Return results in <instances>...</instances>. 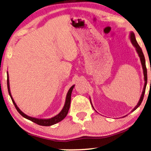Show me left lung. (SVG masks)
<instances>
[{"label": "left lung", "instance_id": "obj_1", "mask_svg": "<svg viewBox=\"0 0 151 151\" xmlns=\"http://www.w3.org/2000/svg\"><path fill=\"white\" fill-rule=\"evenodd\" d=\"M129 39H130V41H131L132 44L133 45V46L135 47V49H136V52L138 53V56L139 58H140V62H141V64H142V69H143V74H144V80H145V85H144V87H143V90H142V94H141V96L140 98V100H139L138 104L136 106L134 107V109L132 110V112L134 111L135 110H136L140 106V105L141 104L143 100V98H144V96H145V89H146V87H147V67H146V62H145V55H144L143 52H142V49L140 48V47L139 46V45L138 42L136 41V37H135V35L134 33L132 32H130L129 33ZM90 99V102L91 103V98H89ZM92 107H93V109H94V108L93 106V105L91 104Z\"/></svg>", "mask_w": 151, "mask_h": 151}]
</instances>
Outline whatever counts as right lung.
Returning a JSON list of instances; mask_svg holds the SVG:
<instances>
[{"mask_svg":"<svg viewBox=\"0 0 151 151\" xmlns=\"http://www.w3.org/2000/svg\"><path fill=\"white\" fill-rule=\"evenodd\" d=\"M7 73V88H8V91L9 93V96L12 100V102L14 104L15 107L16 108L17 111L18 112L21 114L22 116H24V118H26L28 120H30L32 122L37 123V124L39 125H42V126H51L53 125L54 124H56L60 121H62L65 117H66L67 114H68L69 109H70V101H71V94H72V91H73V88L75 87V85H73L69 89L68 93L66 94V100H65V104L64 105V107L61 111H60L59 113H58L57 115H55V116H53L51 118H49V119H39V118H36V117H32V116H30L28 115H27L25 113H24L21 110L19 109V107L17 106L16 103L15 102L14 100L11 96V90H10V85H9V74L8 72Z\"/></svg>","mask_w":151,"mask_h":151,"instance_id":"add662e5","label":"right lung"}]
</instances>
